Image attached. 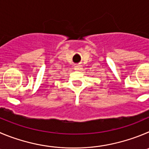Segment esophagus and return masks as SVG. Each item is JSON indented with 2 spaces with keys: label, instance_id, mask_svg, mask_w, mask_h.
Listing matches in <instances>:
<instances>
[{
  "label": "esophagus",
  "instance_id": "1",
  "mask_svg": "<svg viewBox=\"0 0 149 149\" xmlns=\"http://www.w3.org/2000/svg\"><path fill=\"white\" fill-rule=\"evenodd\" d=\"M75 70H76V71H81V70H82V66L81 65H77V66L75 67Z\"/></svg>",
  "mask_w": 149,
  "mask_h": 149
}]
</instances>
